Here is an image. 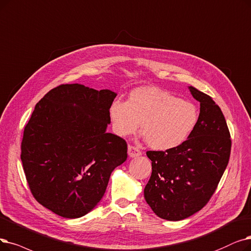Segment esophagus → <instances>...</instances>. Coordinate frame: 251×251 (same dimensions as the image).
Returning a JSON list of instances; mask_svg holds the SVG:
<instances>
[{
  "instance_id": "esophagus-1",
  "label": "esophagus",
  "mask_w": 251,
  "mask_h": 251,
  "mask_svg": "<svg viewBox=\"0 0 251 251\" xmlns=\"http://www.w3.org/2000/svg\"><path fill=\"white\" fill-rule=\"evenodd\" d=\"M128 155L130 158H135L141 155V151L138 148L133 146H128Z\"/></svg>"
}]
</instances>
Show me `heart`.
Instances as JSON below:
<instances>
[{
	"instance_id": "b5f03b06",
	"label": "heart",
	"mask_w": 251,
	"mask_h": 251,
	"mask_svg": "<svg viewBox=\"0 0 251 251\" xmlns=\"http://www.w3.org/2000/svg\"><path fill=\"white\" fill-rule=\"evenodd\" d=\"M108 117L119 136L140 131L147 144L167 151L183 144L198 123V108L188 100L154 87H140L130 92L127 101L114 100Z\"/></svg>"
}]
</instances>
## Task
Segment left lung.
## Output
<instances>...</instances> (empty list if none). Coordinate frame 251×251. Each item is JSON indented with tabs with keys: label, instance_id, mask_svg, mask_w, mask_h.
Wrapping results in <instances>:
<instances>
[{
	"label": "left lung",
	"instance_id": "left-lung-1",
	"mask_svg": "<svg viewBox=\"0 0 251 251\" xmlns=\"http://www.w3.org/2000/svg\"><path fill=\"white\" fill-rule=\"evenodd\" d=\"M200 102L198 123L188 139L167 151H149L151 176L147 203L159 217L181 221L201 210L215 192L231 154V135L220 106L189 86Z\"/></svg>",
	"mask_w": 251,
	"mask_h": 251
}]
</instances>
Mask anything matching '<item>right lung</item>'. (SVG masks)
I'll return each instance as SVG.
<instances>
[{
  "label": "right lung",
  "instance_id": "obj_1",
  "mask_svg": "<svg viewBox=\"0 0 251 251\" xmlns=\"http://www.w3.org/2000/svg\"><path fill=\"white\" fill-rule=\"evenodd\" d=\"M117 93L81 84L50 90L25 127L21 162L35 199L65 219L90 212L113 170L127 159L126 141L107 133Z\"/></svg>",
  "mask_w": 251,
  "mask_h": 251
}]
</instances>
